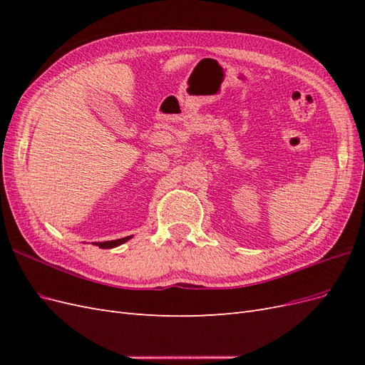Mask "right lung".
<instances>
[{
  "mask_svg": "<svg viewBox=\"0 0 365 365\" xmlns=\"http://www.w3.org/2000/svg\"><path fill=\"white\" fill-rule=\"evenodd\" d=\"M130 239V236H128V237H123V239H117V240H108V242H97V247L98 248H114V247H118V245H121V244H125L126 240H129Z\"/></svg>",
  "mask_w": 365,
  "mask_h": 365,
  "instance_id": "obj_1",
  "label": "right lung"
}]
</instances>
